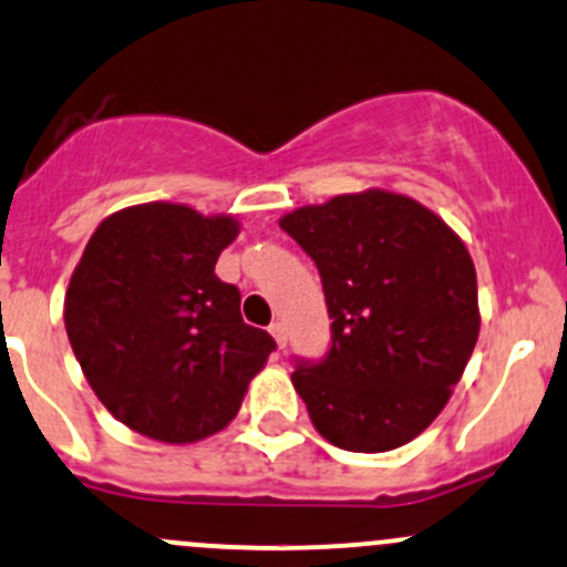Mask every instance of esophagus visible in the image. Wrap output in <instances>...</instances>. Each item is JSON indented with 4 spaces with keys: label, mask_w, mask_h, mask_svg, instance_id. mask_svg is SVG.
<instances>
[{
    "label": "esophagus",
    "mask_w": 567,
    "mask_h": 567,
    "mask_svg": "<svg viewBox=\"0 0 567 567\" xmlns=\"http://www.w3.org/2000/svg\"><path fill=\"white\" fill-rule=\"evenodd\" d=\"M269 331L274 336V341L279 344V350H285V344H288V328H285V322H271Z\"/></svg>",
    "instance_id": "obj_1"
}]
</instances>
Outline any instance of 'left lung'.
<instances>
[{
    "instance_id": "1",
    "label": "left lung",
    "mask_w": 567,
    "mask_h": 567,
    "mask_svg": "<svg viewBox=\"0 0 567 567\" xmlns=\"http://www.w3.org/2000/svg\"><path fill=\"white\" fill-rule=\"evenodd\" d=\"M279 228L320 271L331 347L293 358V388L320 435L388 452L450 401L478 339L476 269L441 217L398 193L336 196Z\"/></svg>"
}]
</instances>
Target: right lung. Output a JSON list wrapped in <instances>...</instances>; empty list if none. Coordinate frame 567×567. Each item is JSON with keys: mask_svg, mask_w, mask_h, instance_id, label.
<instances>
[{"mask_svg": "<svg viewBox=\"0 0 567 567\" xmlns=\"http://www.w3.org/2000/svg\"><path fill=\"white\" fill-rule=\"evenodd\" d=\"M236 234L234 217L142 204L110 215L85 245L66 336L93 393L132 431L166 444L223 431L277 350L215 274Z\"/></svg>", "mask_w": 567, "mask_h": 567, "instance_id": "right-lung-1", "label": "right lung"}]
</instances>
